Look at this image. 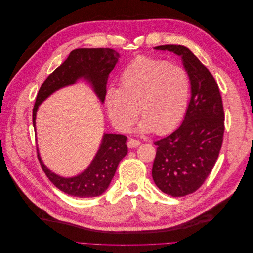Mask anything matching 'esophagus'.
<instances>
[{"label":"esophagus","instance_id":"34e87169","mask_svg":"<svg viewBox=\"0 0 253 253\" xmlns=\"http://www.w3.org/2000/svg\"><path fill=\"white\" fill-rule=\"evenodd\" d=\"M139 144H140V141L136 140V139L129 138V139L127 140V147H128V148H137Z\"/></svg>","mask_w":253,"mask_h":253}]
</instances>
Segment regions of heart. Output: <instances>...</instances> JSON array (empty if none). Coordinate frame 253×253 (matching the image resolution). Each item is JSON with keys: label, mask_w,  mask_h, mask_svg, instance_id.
Segmentation results:
<instances>
[{"label": "heart", "mask_w": 253, "mask_h": 253, "mask_svg": "<svg viewBox=\"0 0 253 253\" xmlns=\"http://www.w3.org/2000/svg\"><path fill=\"white\" fill-rule=\"evenodd\" d=\"M190 80L182 67L150 57L133 60L120 76L119 88L110 87L105 106L112 124L127 131L142 118L139 131L163 135L173 129L185 114Z\"/></svg>", "instance_id": "b5f03b06"}]
</instances>
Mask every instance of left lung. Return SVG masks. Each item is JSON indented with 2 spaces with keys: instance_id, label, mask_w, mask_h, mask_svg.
Masks as SVG:
<instances>
[{
  "instance_id": "1",
  "label": "left lung",
  "mask_w": 253,
  "mask_h": 253,
  "mask_svg": "<svg viewBox=\"0 0 253 253\" xmlns=\"http://www.w3.org/2000/svg\"><path fill=\"white\" fill-rule=\"evenodd\" d=\"M181 57L191 84V99L177 129L154 142L152 168L155 185L164 193L185 196L202 187L215 165L223 143L225 114L219 88L212 74L194 53L181 45H162Z\"/></svg>"
}]
</instances>
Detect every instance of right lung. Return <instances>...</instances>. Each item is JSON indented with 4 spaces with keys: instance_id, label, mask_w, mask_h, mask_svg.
<instances>
[{
    "instance_id": "right-lung-1",
    "label": "right lung",
    "mask_w": 253,
    "mask_h": 253,
    "mask_svg": "<svg viewBox=\"0 0 253 253\" xmlns=\"http://www.w3.org/2000/svg\"><path fill=\"white\" fill-rule=\"evenodd\" d=\"M119 53L111 48H78L73 50L64 62L57 67L41 85L33 109V124L36 128V114L39 105L56 90L72 85L84 78L100 101L106 94L109 74L118 62ZM126 137L104 134L100 147L87 169L75 177H61L45 166L38 151V158L47 178L62 192L76 197H95L109 188L120 160L127 153ZM38 150V149H37Z\"/></svg>"
}]
</instances>
